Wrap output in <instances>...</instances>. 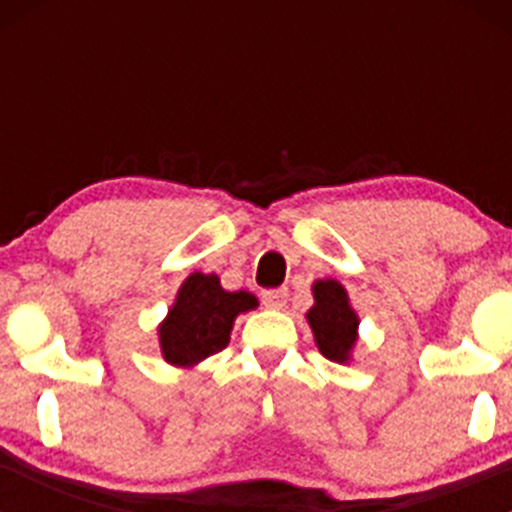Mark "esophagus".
<instances>
[{
    "mask_svg": "<svg viewBox=\"0 0 512 512\" xmlns=\"http://www.w3.org/2000/svg\"><path fill=\"white\" fill-rule=\"evenodd\" d=\"M262 304H265L267 309H285L287 289H265V292H262Z\"/></svg>",
    "mask_w": 512,
    "mask_h": 512,
    "instance_id": "1",
    "label": "esophagus"
}]
</instances>
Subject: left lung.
I'll list each match as a JSON object with an SVG mask.
<instances>
[{
	"label": "left lung",
	"instance_id": "obj_1",
	"mask_svg": "<svg viewBox=\"0 0 512 512\" xmlns=\"http://www.w3.org/2000/svg\"><path fill=\"white\" fill-rule=\"evenodd\" d=\"M312 294L314 307L307 312V322L314 332V342L329 361L347 364L359 329V317L349 304L347 289L337 280H317Z\"/></svg>",
	"mask_w": 512,
	"mask_h": 512
}]
</instances>
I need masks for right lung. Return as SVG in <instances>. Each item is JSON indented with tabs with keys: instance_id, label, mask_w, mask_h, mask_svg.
<instances>
[{
	"instance_id": "right-lung-1",
	"label": "right lung",
	"mask_w": 512,
	"mask_h": 512,
	"mask_svg": "<svg viewBox=\"0 0 512 512\" xmlns=\"http://www.w3.org/2000/svg\"><path fill=\"white\" fill-rule=\"evenodd\" d=\"M257 307L255 294L227 292L218 275L193 272L178 289L168 317L158 327L160 352L173 366H195L223 352L237 314Z\"/></svg>"
}]
</instances>
